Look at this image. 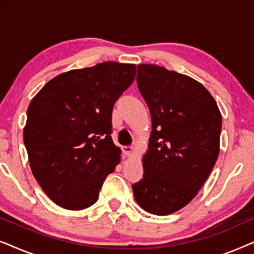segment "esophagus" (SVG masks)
<instances>
[{
	"label": "esophagus",
	"mask_w": 254,
	"mask_h": 254,
	"mask_svg": "<svg viewBox=\"0 0 254 254\" xmlns=\"http://www.w3.org/2000/svg\"><path fill=\"white\" fill-rule=\"evenodd\" d=\"M135 150V148L133 147V145H126V147H123V151L124 154L126 156H131L133 155V152Z\"/></svg>",
	"instance_id": "34e87169"
}]
</instances>
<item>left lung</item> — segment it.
<instances>
[{
    "label": "left lung",
    "mask_w": 254,
    "mask_h": 254,
    "mask_svg": "<svg viewBox=\"0 0 254 254\" xmlns=\"http://www.w3.org/2000/svg\"><path fill=\"white\" fill-rule=\"evenodd\" d=\"M137 86L151 116L143 178L133 192L142 209L170 215L194 199L220 154L222 116L210 92L190 76L137 65Z\"/></svg>",
    "instance_id": "left-lung-1"
}]
</instances>
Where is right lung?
<instances>
[{
  "mask_svg": "<svg viewBox=\"0 0 254 254\" xmlns=\"http://www.w3.org/2000/svg\"><path fill=\"white\" fill-rule=\"evenodd\" d=\"M135 74V64L102 62L55 76L33 97L24 143L34 178L58 206H92L120 163L111 137L112 110Z\"/></svg>",
  "mask_w": 254,
  "mask_h": 254,
  "instance_id": "obj_1",
  "label": "right lung"
}]
</instances>
